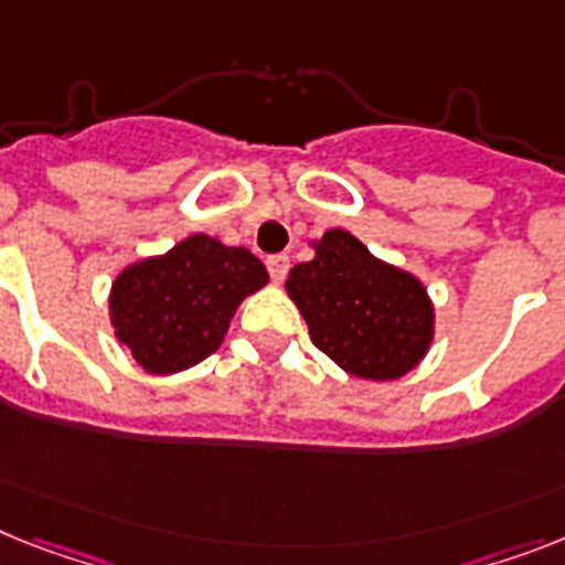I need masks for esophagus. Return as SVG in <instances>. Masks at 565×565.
<instances>
[{"instance_id":"obj_1","label":"esophagus","mask_w":565,"mask_h":565,"mask_svg":"<svg viewBox=\"0 0 565 565\" xmlns=\"http://www.w3.org/2000/svg\"><path fill=\"white\" fill-rule=\"evenodd\" d=\"M267 269H269V278H273L275 284H281L284 278H287V273H290V258L284 253L278 255H269L267 258Z\"/></svg>"}]
</instances>
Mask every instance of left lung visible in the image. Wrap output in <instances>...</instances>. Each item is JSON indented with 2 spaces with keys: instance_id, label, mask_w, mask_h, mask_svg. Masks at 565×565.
<instances>
[{
  "instance_id": "obj_1",
  "label": "left lung",
  "mask_w": 565,
  "mask_h": 565,
  "mask_svg": "<svg viewBox=\"0 0 565 565\" xmlns=\"http://www.w3.org/2000/svg\"><path fill=\"white\" fill-rule=\"evenodd\" d=\"M287 292L312 344L353 376L399 379L428 353L434 307L425 287L373 258L350 232H324L316 258L292 267Z\"/></svg>"
}]
</instances>
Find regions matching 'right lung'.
<instances>
[{
  "mask_svg": "<svg viewBox=\"0 0 565 565\" xmlns=\"http://www.w3.org/2000/svg\"><path fill=\"white\" fill-rule=\"evenodd\" d=\"M264 284L267 269L249 249L192 235L117 275L114 330L143 371H186L221 348L235 307Z\"/></svg>",
  "mask_w": 565,
  "mask_h": 565,
  "instance_id": "1",
  "label": "right lung"
}]
</instances>
